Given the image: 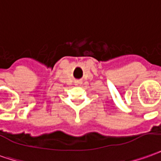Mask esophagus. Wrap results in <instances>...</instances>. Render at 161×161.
Instances as JSON below:
<instances>
[{"label":"esophagus","mask_w":161,"mask_h":161,"mask_svg":"<svg viewBox=\"0 0 161 161\" xmlns=\"http://www.w3.org/2000/svg\"><path fill=\"white\" fill-rule=\"evenodd\" d=\"M81 84H82V82H80V81H77V82H76V85H77V86H78V85H80Z\"/></svg>","instance_id":"obj_1"}]
</instances>
